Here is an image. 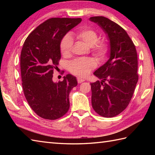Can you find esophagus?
I'll return each mask as SVG.
<instances>
[{"label": "esophagus", "mask_w": 155, "mask_h": 155, "mask_svg": "<svg viewBox=\"0 0 155 155\" xmlns=\"http://www.w3.org/2000/svg\"><path fill=\"white\" fill-rule=\"evenodd\" d=\"M84 81V79H82L81 78H80V77H78L77 78V82H78V83H83V82Z\"/></svg>", "instance_id": "obj_1"}]
</instances>
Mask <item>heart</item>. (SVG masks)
I'll list each match as a JSON object with an SVG mask.
<instances>
[{"label":"heart","instance_id":"b5f03b06","mask_svg":"<svg viewBox=\"0 0 155 155\" xmlns=\"http://www.w3.org/2000/svg\"><path fill=\"white\" fill-rule=\"evenodd\" d=\"M75 37L78 40L91 47V52L99 59H104L108 52V42L104 40H98V35L93 29L83 27L75 32ZM73 41L71 35H66L61 39L60 51L64 57L71 54ZM97 63L92 58H76L69 63L68 68L72 74L81 77H85L96 67Z\"/></svg>","mask_w":155,"mask_h":155}]
</instances>
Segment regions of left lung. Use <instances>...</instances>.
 <instances>
[{"instance_id":"obj_1","label":"left lung","mask_w":155,"mask_h":155,"mask_svg":"<svg viewBox=\"0 0 155 155\" xmlns=\"http://www.w3.org/2000/svg\"><path fill=\"white\" fill-rule=\"evenodd\" d=\"M108 35L110 58L94 74L101 81L91 83L92 106L100 116L113 117L122 113L129 104L139 79L137 52L126 31L104 16H93Z\"/></svg>"}]
</instances>
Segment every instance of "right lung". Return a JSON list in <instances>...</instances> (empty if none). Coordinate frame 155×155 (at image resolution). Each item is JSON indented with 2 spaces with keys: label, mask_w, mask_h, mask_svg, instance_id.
Instances as JSON below:
<instances>
[{
  "label": "right lung",
  "mask_w": 155,
  "mask_h": 155,
  "mask_svg": "<svg viewBox=\"0 0 155 155\" xmlns=\"http://www.w3.org/2000/svg\"><path fill=\"white\" fill-rule=\"evenodd\" d=\"M81 18H51L38 25L26 39L21 53L22 86L29 106L38 116L56 120L67 113L69 93L77 85L76 77L52 81L61 59L62 37L81 22Z\"/></svg>",
  "instance_id": "obj_1"
}]
</instances>
